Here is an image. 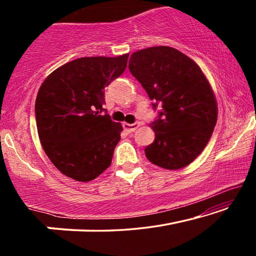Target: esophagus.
I'll return each mask as SVG.
<instances>
[{
  "label": "esophagus",
  "mask_w": 256,
  "mask_h": 256,
  "mask_svg": "<svg viewBox=\"0 0 256 256\" xmlns=\"http://www.w3.org/2000/svg\"><path fill=\"white\" fill-rule=\"evenodd\" d=\"M138 126H140V123H133V124L123 123V128H124V130H125V131H126L128 133L134 132Z\"/></svg>",
  "instance_id": "34e87169"
}]
</instances>
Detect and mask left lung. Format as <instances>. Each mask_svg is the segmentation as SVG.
Segmentation results:
<instances>
[{
  "label": "left lung",
  "instance_id": "1",
  "mask_svg": "<svg viewBox=\"0 0 256 256\" xmlns=\"http://www.w3.org/2000/svg\"><path fill=\"white\" fill-rule=\"evenodd\" d=\"M128 68L162 110L151 128L154 141L144 149L150 162L164 170L186 167L209 142L218 107L209 81L188 56L168 46L133 53Z\"/></svg>",
  "mask_w": 256,
  "mask_h": 256
}]
</instances>
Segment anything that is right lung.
<instances>
[{
  "label": "right lung",
  "mask_w": 256,
  "mask_h": 256,
  "mask_svg": "<svg viewBox=\"0 0 256 256\" xmlns=\"http://www.w3.org/2000/svg\"><path fill=\"white\" fill-rule=\"evenodd\" d=\"M128 58V54L76 58L52 72L38 90L34 114L40 144L66 176L89 182L110 166L123 128L102 115L104 89L125 71Z\"/></svg>",
  "instance_id": "add662e5"
}]
</instances>
